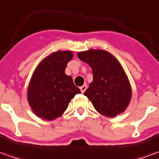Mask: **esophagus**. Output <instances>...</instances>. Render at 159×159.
Returning a JSON list of instances; mask_svg holds the SVG:
<instances>
[{
    "mask_svg": "<svg viewBox=\"0 0 159 159\" xmlns=\"http://www.w3.org/2000/svg\"><path fill=\"white\" fill-rule=\"evenodd\" d=\"M80 89H81V92H82V93H84V91L87 89V85L84 84L83 86H81V87H80Z\"/></svg>",
    "mask_w": 159,
    "mask_h": 159,
    "instance_id": "obj_1",
    "label": "esophagus"
}]
</instances>
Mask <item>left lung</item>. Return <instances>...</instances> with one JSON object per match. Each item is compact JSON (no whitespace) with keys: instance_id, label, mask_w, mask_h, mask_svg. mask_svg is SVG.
Here are the masks:
<instances>
[{"instance_id":"8db88e82","label":"left lung","mask_w":159,"mask_h":159,"mask_svg":"<svg viewBox=\"0 0 159 159\" xmlns=\"http://www.w3.org/2000/svg\"><path fill=\"white\" fill-rule=\"evenodd\" d=\"M77 57L92 69L93 82L84 95L94 108L109 117L124 112L130 101L131 89L119 61L101 49L80 52Z\"/></svg>"}]
</instances>
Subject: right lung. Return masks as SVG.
Returning a JSON list of instances; mask_svg holds the SVG:
<instances>
[{
    "instance_id": "right-lung-1",
    "label": "right lung",
    "mask_w": 159,
    "mask_h": 159,
    "mask_svg": "<svg viewBox=\"0 0 159 159\" xmlns=\"http://www.w3.org/2000/svg\"><path fill=\"white\" fill-rule=\"evenodd\" d=\"M71 51H57L43 60L34 70L28 89V101L34 113L45 120L61 116L81 90L65 74Z\"/></svg>"
}]
</instances>
